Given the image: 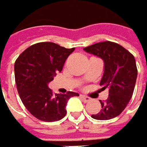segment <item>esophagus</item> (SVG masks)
Instances as JSON below:
<instances>
[{
	"label": "esophagus",
	"instance_id": "34e87169",
	"mask_svg": "<svg viewBox=\"0 0 147 147\" xmlns=\"http://www.w3.org/2000/svg\"><path fill=\"white\" fill-rule=\"evenodd\" d=\"M80 97L84 100V102H88V101H90V100H91L90 97H88V96H86V95H83V94H82V95H80Z\"/></svg>",
	"mask_w": 147,
	"mask_h": 147
}]
</instances>
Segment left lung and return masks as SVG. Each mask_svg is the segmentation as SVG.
<instances>
[{"label": "left lung", "mask_w": 147, "mask_h": 147, "mask_svg": "<svg viewBox=\"0 0 147 147\" xmlns=\"http://www.w3.org/2000/svg\"><path fill=\"white\" fill-rule=\"evenodd\" d=\"M104 61V72L100 86L109 89L107 100L100 101L102 109L91 117L107 121L119 116L132 97L138 77L136 61L132 53L121 45L105 41L84 48Z\"/></svg>", "instance_id": "left-lung-1"}]
</instances>
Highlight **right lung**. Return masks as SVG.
Here are the masks:
<instances>
[{
  "instance_id": "obj_1",
  "label": "right lung",
  "mask_w": 147,
  "mask_h": 147,
  "mask_svg": "<svg viewBox=\"0 0 147 147\" xmlns=\"http://www.w3.org/2000/svg\"><path fill=\"white\" fill-rule=\"evenodd\" d=\"M75 48L67 49L51 42H42L29 46L15 61V81L23 104L40 121H60L67 113L66 104L74 92L53 94L48 83L61 71L65 61Z\"/></svg>"
}]
</instances>
